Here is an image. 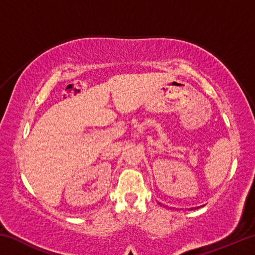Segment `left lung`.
<instances>
[{"instance_id": "left-lung-1", "label": "left lung", "mask_w": 255, "mask_h": 255, "mask_svg": "<svg viewBox=\"0 0 255 255\" xmlns=\"http://www.w3.org/2000/svg\"><path fill=\"white\" fill-rule=\"evenodd\" d=\"M158 205H161V204H159V202H158ZM198 208H199V207H196V209H198ZM193 208H191V210H192Z\"/></svg>"}]
</instances>
